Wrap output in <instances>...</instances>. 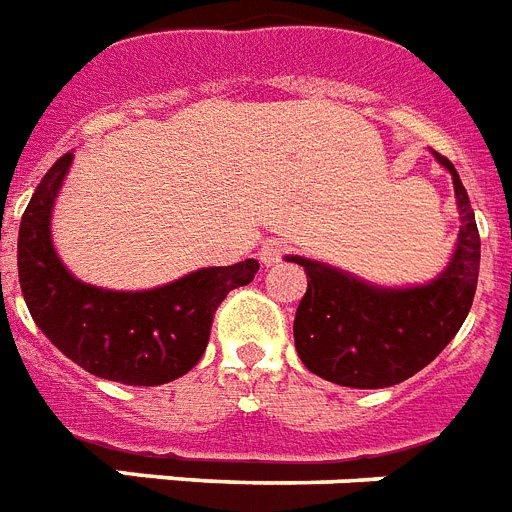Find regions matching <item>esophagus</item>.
Instances as JSON below:
<instances>
[{"mask_svg": "<svg viewBox=\"0 0 512 512\" xmlns=\"http://www.w3.org/2000/svg\"><path fill=\"white\" fill-rule=\"evenodd\" d=\"M285 253H288V243H282V240H267V243L261 245L259 259L264 267H275V264H280Z\"/></svg>", "mask_w": 512, "mask_h": 512, "instance_id": "esophagus-1", "label": "esophagus"}]
</instances>
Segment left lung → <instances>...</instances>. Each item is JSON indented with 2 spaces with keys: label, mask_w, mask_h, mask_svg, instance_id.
<instances>
[{
  "label": "left lung",
  "mask_w": 512,
  "mask_h": 512,
  "mask_svg": "<svg viewBox=\"0 0 512 512\" xmlns=\"http://www.w3.org/2000/svg\"><path fill=\"white\" fill-rule=\"evenodd\" d=\"M452 174L460 232L447 269L410 288H383L330 267L288 256L306 272V293L293 322L296 351L306 370L349 388H388L431 365L463 327L478 282L481 237L455 166Z\"/></svg>",
  "instance_id": "8db88e82"
}]
</instances>
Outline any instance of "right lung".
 Here are the masks:
<instances>
[{"label": "right lung", "mask_w": 512, "mask_h": 512, "mask_svg": "<svg viewBox=\"0 0 512 512\" xmlns=\"http://www.w3.org/2000/svg\"><path fill=\"white\" fill-rule=\"evenodd\" d=\"M73 153L36 187L18 232L20 290L34 322L65 357L97 378L161 386L198 365L216 306L248 285L259 261L206 267L150 290H108L68 272L52 245V208Z\"/></svg>", "instance_id": "obj_1"}]
</instances>
